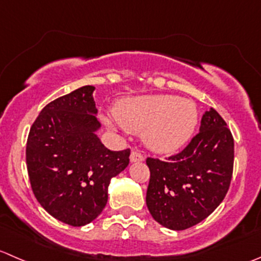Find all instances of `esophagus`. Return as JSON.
<instances>
[{"instance_id": "esophagus-1", "label": "esophagus", "mask_w": 261, "mask_h": 261, "mask_svg": "<svg viewBox=\"0 0 261 261\" xmlns=\"http://www.w3.org/2000/svg\"><path fill=\"white\" fill-rule=\"evenodd\" d=\"M143 161H144V155L139 153V151H133V153L130 154L131 163H138V162H143Z\"/></svg>"}]
</instances>
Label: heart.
<instances>
[{
    "mask_svg": "<svg viewBox=\"0 0 261 261\" xmlns=\"http://www.w3.org/2000/svg\"><path fill=\"white\" fill-rule=\"evenodd\" d=\"M113 113L121 127L143 134L145 145L159 154H171L184 148L199 121L198 107L191 99L169 94L122 99ZM106 123L111 125L110 121Z\"/></svg>",
    "mask_w": 261,
    "mask_h": 261,
    "instance_id": "b5f03b06",
    "label": "heart"
}]
</instances>
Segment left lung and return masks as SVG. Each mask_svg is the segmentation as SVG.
I'll return each mask as SVG.
<instances>
[{
  "label": "left lung",
  "mask_w": 261,
  "mask_h": 261,
  "mask_svg": "<svg viewBox=\"0 0 261 261\" xmlns=\"http://www.w3.org/2000/svg\"><path fill=\"white\" fill-rule=\"evenodd\" d=\"M234 144L214 108L201 118L200 133L167 161L148 158L146 206L163 227L182 231L211 216L223 201L233 171Z\"/></svg>",
  "instance_id": "left-lung-1"
}]
</instances>
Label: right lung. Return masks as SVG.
Instances as JSON below:
<instances>
[{"instance_id":"right-lung-1","label":"right lung","mask_w":261,"mask_h":261,"mask_svg":"<svg viewBox=\"0 0 261 261\" xmlns=\"http://www.w3.org/2000/svg\"><path fill=\"white\" fill-rule=\"evenodd\" d=\"M94 89L85 85L45 106L27 141L28 174L38 203L74 227L102 213L111 179L130 162V149L112 151L98 138Z\"/></svg>"}]
</instances>
